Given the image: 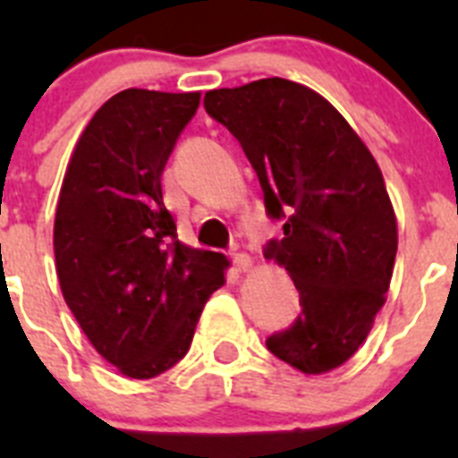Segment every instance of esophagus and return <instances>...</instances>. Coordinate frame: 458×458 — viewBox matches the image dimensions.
<instances>
[{
  "label": "esophagus",
  "instance_id": "esophagus-1",
  "mask_svg": "<svg viewBox=\"0 0 458 458\" xmlns=\"http://www.w3.org/2000/svg\"><path fill=\"white\" fill-rule=\"evenodd\" d=\"M232 261H233V268H236V273H248L250 268H252V257H250V254H233L232 257Z\"/></svg>",
  "mask_w": 458,
  "mask_h": 458
}]
</instances>
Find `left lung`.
Instances as JSON below:
<instances>
[{
  "mask_svg": "<svg viewBox=\"0 0 458 458\" xmlns=\"http://www.w3.org/2000/svg\"><path fill=\"white\" fill-rule=\"evenodd\" d=\"M204 107L241 141L268 216L286 220L266 254L293 279L302 314L266 346L302 374L337 369L371 333L394 270L396 216L378 163L305 84L213 89Z\"/></svg>",
  "mask_w": 458,
  "mask_h": 458,
  "instance_id": "8db88e82",
  "label": "left lung"
}]
</instances>
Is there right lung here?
Listing matches in <instances>:
<instances>
[{
	"instance_id": "obj_1",
	"label": "right lung",
	"mask_w": 458,
	"mask_h": 458,
	"mask_svg": "<svg viewBox=\"0 0 458 458\" xmlns=\"http://www.w3.org/2000/svg\"><path fill=\"white\" fill-rule=\"evenodd\" d=\"M201 93L125 89L91 116L55 216L64 301L109 365L153 378L188 353L229 259L176 241L163 169Z\"/></svg>"
}]
</instances>
